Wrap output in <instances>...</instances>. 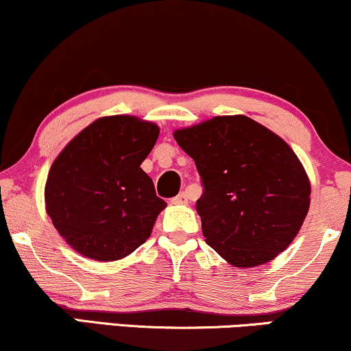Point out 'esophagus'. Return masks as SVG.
Returning a JSON list of instances; mask_svg holds the SVG:
<instances>
[{
  "mask_svg": "<svg viewBox=\"0 0 351 351\" xmlns=\"http://www.w3.org/2000/svg\"><path fill=\"white\" fill-rule=\"evenodd\" d=\"M171 202H173V204H178V206H180V204H188V202H189V201H188V194L181 193V194H178V196H176V197H173Z\"/></svg>",
  "mask_w": 351,
  "mask_h": 351,
  "instance_id": "obj_1",
  "label": "esophagus"
}]
</instances>
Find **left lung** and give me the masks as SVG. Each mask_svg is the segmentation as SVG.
<instances>
[{
    "label": "left lung",
    "instance_id": "8db88e82",
    "mask_svg": "<svg viewBox=\"0 0 351 351\" xmlns=\"http://www.w3.org/2000/svg\"><path fill=\"white\" fill-rule=\"evenodd\" d=\"M196 163V210L206 243L234 267L277 257L298 234L311 202L300 158L282 137L245 114L173 132Z\"/></svg>",
    "mask_w": 351,
    "mask_h": 351
}]
</instances>
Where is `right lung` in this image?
I'll return each instance as SVG.
<instances>
[{
	"instance_id": "right-lung-1",
	"label": "right lung",
	"mask_w": 351,
	"mask_h": 351,
	"mask_svg": "<svg viewBox=\"0 0 351 351\" xmlns=\"http://www.w3.org/2000/svg\"><path fill=\"white\" fill-rule=\"evenodd\" d=\"M157 124L130 114L95 119L61 150L48 171L45 207L58 233L79 254L118 261L152 233L167 202L141 163Z\"/></svg>"
}]
</instances>
